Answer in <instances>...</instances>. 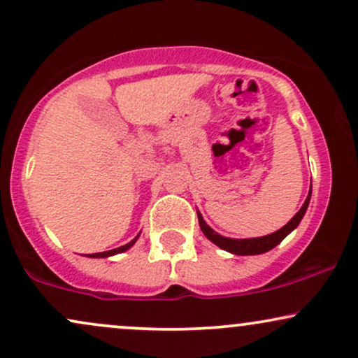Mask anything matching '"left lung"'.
Here are the masks:
<instances>
[{"instance_id":"1","label":"left lung","mask_w":358,"mask_h":358,"mask_svg":"<svg viewBox=\"0 0 358 358\" xmlns=\"http://www.w3.org/2000/svg\"><path fill=\"white\" fill-rule=\"evenodd\" d=\"M308 202H310V192H308L307 199H306V202H303V206L301 207V210H299V213L289 220V224H285V226L279 229L277 232L268 234V236H264V237H257V239H229V237H222V236H219V234H215L213 229L207 226L201 214H197V215H199V226L202 229V232H204V236L210 242H214L215 245H219L220 249L227 250V252L237 254V255H255V254L267 252V250L273 249L277 244H280L287 234H290L295 227L299 226V222L302 220L303 214H306Z\"/></svg>"}]
</instances>
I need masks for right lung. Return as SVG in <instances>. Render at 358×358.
I'll return each instance as SVG.
<instances>
[{"mask_svg": "<svg viewBox=\"0 0 358 358\" xmlns=\"http://www.w3.org/2000/svg\"><path fill=\"white\" fill-rule=\"evenodd\" d=\"M138 237H139V236H138ZM138 237H136L134 241H131L129 244H126V245H121V247H117V249H113V250H106V252H96V254H90V257H109V255H114V254H119V252H124V250L129 249L131 245H134V242L138 241Z\"/></svg>", "mask_w": 358, "mask_h": 358, "instance_id": "right-lung-1", "label": "right lung"}]
</instances>
